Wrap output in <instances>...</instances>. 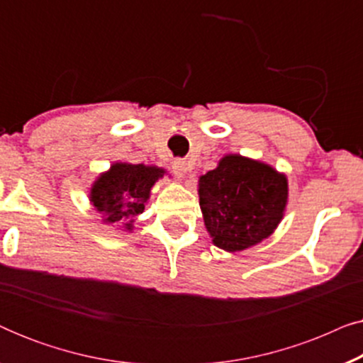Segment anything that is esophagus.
I'll return each mask as SVG.
<instances>
[{"instance_id":"34e87169","label":"esophagus","mask_w":363,"mask_h":363,"mask_svg":"<svg viewBox=\"0 0 363 363\" xmlns=\"http://www.w3.org/2000/svg\"><path fill=\"white\" fill-rule=\"evenodd\" d=\"M172 172L173 175H175L177 178H183L186 175L188 172V167H186V162L185 160H175L172 163Z\"/></svg>"}]
</instances>
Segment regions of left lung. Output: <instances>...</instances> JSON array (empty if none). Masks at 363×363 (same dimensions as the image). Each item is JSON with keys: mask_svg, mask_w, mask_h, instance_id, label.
Returning <instances> with one entry per match:
<instances>
[{"mask_svg": "<svg viewBox=\"0 0 363 363\" xmlns=\"http://www.w3.org/2000/svg\"><path fill=\"white\" fill-rule=\"evenodd\" d=\"M200 208L213 245L245 251L269 238L284 216L287 177L264 162L230 153L198 180Z\"/></svg>", "mask_w": 363, "mask_h": 363, "instance_id": "8db88e82", "label": "left lung"}]
</instances>
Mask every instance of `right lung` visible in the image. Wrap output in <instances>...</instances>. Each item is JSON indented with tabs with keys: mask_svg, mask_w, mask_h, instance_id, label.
Here are the masks:
<instances>
[{
	"mask_svg": "<svg viewBox=\"0 0 363 363\" xmlns=\"http://www.w3.org/2000/svg\"><path fill=\"white\" fill-rule=\"evenodd\" d=\"M163 175L165 170L155 165L116 162L92 183L89 201L102 223L132 233L135 216L145 210L153 185Z\"/></svg>",
	"mask_w": 363,
	"mask_h": 363,
	"instance_id": "add662e5",
	"label": "right lung"
}]
</instances>
